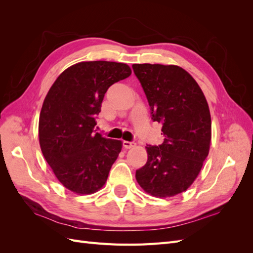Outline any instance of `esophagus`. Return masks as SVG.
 <instances>
[{
    "label": "esophagus",
    "instance_id": "34e87169",
    "mask_svg": "<svg viewBox=\"0 0 253 253\" xmlns=\"http://www.w3.org/2000/svg\"><path fill=\"white\" fill-rule=\"evenodd\" d=\"M122 145H124L126 149H131V148L135 147L136 143H135V141H126V140H125V141H122Z\"/></svg>",
    "mask_w": 253,
    "mask_h": 253
}]
</instances>
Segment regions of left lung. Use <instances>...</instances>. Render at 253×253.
Listing matches in <instances>:
<instances>
[{"label": "left lung", "instance_id": "1", "mask_svg": "<svg viewBox=\"0 0 253 253\" xmlns=\"http://www.w3.org/2000/svg\"><path fill=\"white\" fill-rule=\"evenodd\" d=\"M153 121L163 125L164 142L148 144V162L136 179L149 194L170 197L186 191L208 156L211 117L197 82L176 65L133 64Z\"/></svg>", "mask_w": 253, "mask_h": 253}]
</instances>
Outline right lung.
<instances>
[{"label":"right lung","mask_w":253,"mask_h":253,"mask_svg":"<svg viewBox=\"0 0 253 253\" xmlns=\"http://www.w3.org/2000/svg\"><path fill=\"white\" fill-rule=\"evenodd\" d=\"M131 74L125 63L80 62L59 76L44 99L41 151L58 180L75 193H94L108 179L122 142L96 133V118L106 90Z\"/></svg>","instance_id":"add662e5"}]
</instances>
